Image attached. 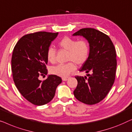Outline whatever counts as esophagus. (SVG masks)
<instances>
[{"label":"esophagus","instance_id":"obj_1","mask_svg":"<svg viewBox=\"0 0 132 132\" xmlns=\"http://www.w3.org/2000/svg\"><path fill=\"white\" fill-rule=\"evenodd\" d=\"M70 78L69 77H64V78H62V80L64 81H68L69 79Z\"/></svg>","mask_w":132,"mask_h":132}]
</instances>
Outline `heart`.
I'll use <instances>...</instances> for the list:
<instances>
[{"mask_svg":"<svg viewBox=\"0 0 132 132\" xmlns=\"http://www.w3.org/2000/svg\"><path fill=\"white\" fill-rule=\"evenodd\" d=\"M59 48L68 51L66 60L69 62L52 67L50 72L53 75L64 78L69 75L76 69V65L80 66L87 62L90 54V47L88 42L85 39L77 40L75 38L64 36L57 43ZM48 62L54 63L56 59V50L49 47L47 51Z\"/></svg>","mask_w":132,"mask_h":132,"instance_id":"obj_1","label":"heart"}]
</instances>
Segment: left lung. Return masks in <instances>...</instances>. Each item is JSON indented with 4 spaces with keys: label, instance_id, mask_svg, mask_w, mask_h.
<instances>
[{
    "label": "left lung",
    "instance_id": "8db88e82",
    "mask_svg": "<svg viewBox=\"0 0 132 132\" xmlns=\"http://www.w3.org/2000/svg\"><path fill=\"white\" fill-rule=\"evenodd\" d=\"M73 36L81 35L90 44V54L79 71L88 73L87 77L75 76L78 81L75 97L87 105L102 101L110 91L116 78V51L107 35L93 28L81 29Z\"/></svg>",
    "mask_w": 132,
    "mask_h": 132
}]
</instances>
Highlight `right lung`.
<instances>
[{
	"label": "right lung",
	"instance_id": "right-lung-1",
	"mask_svg": "<svg viewBox=\"0 0 132 132\" xmlns=\"http://www.w3.org/2000/svg\"><path fill=\"white\" fill-rule=\"evenodd\" d=\"M58 33L38 31L21 37L13 50L11 67L15 85L22 96L35 105H44L54 97L62 78L50 75L44 81L39 76L47 74V51Z\"/></svg>",
	"mask_w": 132,
	"mask_h": 132
}]
</instances>
